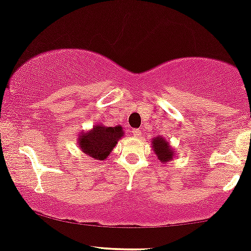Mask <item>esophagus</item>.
I'll return each mask as SVG.
<instances>
[{"instance_id":"34e87169","label":"esophagus","mask_w":251,"mask_h":251,"mask_svg":"<svg viewBox=\"0 0 251 251\" xmlns=\"http://www.w3.org/2000/svg\"><path fill=\"white\" fill-rule=\"evenodd\" d=\"M131 134H133L135 137H139L141 135V130L140 129H133V130H131Z\"/></svg>"}]
</instances>
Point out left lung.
Instances as JSON below:
<instances>
[{"label": "left lung", "mask_w": 251, "mask_h": 251, "mask_svg": "<svg viewBox=\"0 0 251 251\" xmlns=\"http://www.w3.org/2000/svg\"><path fill=\"white\" fill-rule=\"evenodd\" d=\"M151 147H153L157 159L162 163H167L176 156V151L172 147L171 143L168 142V140L163 139L161 136H155L151 140Z\"/></svg>", "instance_id": "obj_1"}]
</instances>
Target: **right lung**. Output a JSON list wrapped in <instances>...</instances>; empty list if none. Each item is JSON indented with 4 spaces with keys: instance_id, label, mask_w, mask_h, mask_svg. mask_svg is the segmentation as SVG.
<instances>
[{
    "instance_id": "1",
    "label": "right lung",
    "mask_w": 251,
    "mask_h": 251,
    "mask_svg": "<svg viewBox=\"0 0 251 251\" xmlns=\"http://www.w3.org/2000/svg\"><path fill=\"white\" fill-rule=\"evenodd\" d=\"M123 136L125 131L121 126H105L98 123L90 130L80 133L77 145L84 154L98 161H103L110 155L112 149L116 147L118 140Z\"/></svg>"
}]
</instances>
